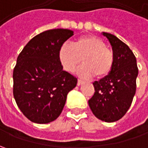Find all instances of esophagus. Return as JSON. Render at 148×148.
Listing matches in <instances>:
<instances>
[{"instance_id":"34e87169","label":"esophagus","mask_w":148,"mask_h":148,"mask_svg":"<svg viewBox=\"0 0 148 148\" xmlns=\"http://www.w3.org/2000/svg\"><path fill=\"white\" fill-rule=\"evenodd\" d=\"M82 84H83V81L80 80V79H78V81H77V86H81Z\"/></svg>"}]
</instances>
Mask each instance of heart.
<instances>
[{"label": "heart", "instance_id": "obj_1", "mask_svg": "<svg viewBox=\"0 0 148 148\" xmlns=\"http://www.w3.org/2000/svg\"><path fill=\"white\" fill-rule=\"evenodd\" d=\"M105 43L94 35H86L77 38L71 46L63 43L58 52V58L63 69L73 72L82 62L84 64L78 69V74L83 78L95 75L97 78L107 77L114 63L113 51L105 47Z\"/></svg>", "mask_w": 148, "mask_h": 148}]
</instances>
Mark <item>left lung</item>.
I'll use <instances>...</instances> for the list:
<instances>
[{"label":"left lung","instance_id":"1","mask_svg":"<svg viewBox=\"0 0 148 148\" xmlns=\"http://www.w3.org/2000/svg\"><path fill=\"white\" fill-rule=\"evenodd\" d=\"M102 34L112 46L114 63L107 77L93 82L95 93L88 103L96 118L112 123L120 119L131 106L138 69L136 58L127 44L111 34L103 32Z\"/></svg>","mask_w":148,"mask_h":148}]
</instances>
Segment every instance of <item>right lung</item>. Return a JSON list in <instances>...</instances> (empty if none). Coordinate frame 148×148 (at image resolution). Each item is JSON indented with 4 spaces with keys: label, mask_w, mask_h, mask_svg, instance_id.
I'll list each match as a JSON object with an SVG mask.
<instances>
[{
    "label": "right lung",
    "mask_w": 148,
    "mask_h": 148,
    "mask_svg": "<svg viewBox=\"0 0 148 148\" xmlns=\"http://www.w3.org/2000/svg\"><path fill=\"white\" fill-rule=\"evenodd\" d=\"M66 29L47 30L34 37L17 58L13 71V94L24 115L36 123H49L59 116L77 78L58 58L61 46L73 35Z\"/></svg>",
    "instance_id": "right-lung-1"
}]
</instances>
